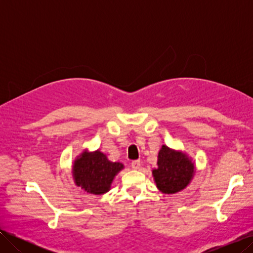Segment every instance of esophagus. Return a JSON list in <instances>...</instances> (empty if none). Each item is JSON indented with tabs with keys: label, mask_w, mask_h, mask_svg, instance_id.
Masks as SVG:
<instances>
[{
	"label": "esophagus",
	"mask_w": 253,
	"mask_h": 253,
	"mask_svg": "<svg viewBox=\"0 0 253 253\" xmlns=\"http://www.w3.org/2000/svg\"><path fill=\"white\" fill-rule=\"evenodd\" d=\"M132 168H133V169L134 170H138L139 169V168H140V160H133V162H132Z\"/></svg>",
	"instance_id": "esophagus-1"
}]
</instances>
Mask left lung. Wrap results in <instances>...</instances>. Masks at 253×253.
I'll list each match as a JSON object with an SVG mask.
<instances>
[{
	"mask_svg": "<svg viewBox=\"0 0 253 253\" xmlns=\"http://www.w3.org/2000/svg\"><path fill=\"white\" fill-rule=\"evenodd\" d=\"M194 173V163L187 154L165 144L158 153L157 168L152 171L157 188L166 194H174L185 189Z\"/></svg>",
	"mask_w": 253,
	"mask_h": 253,
	"instance_id": "8db88e82",
	"label": "left lung"
}]
</instances>
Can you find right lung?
I'll return each instance as SVG.
<instances>
[{
    "label": "right lung",
    "mask_w": 253,
    "mask_h": 253,
    "mask_svg": "<svg viewBox=\"0 0 253 253\" xmlns=\"http://www.w3.org/2000/svg\"><path fill=\"white\" fill-rule=\"evenodd\" d=\"M122 169L124 165L110 162L99 150L84 151L74 162L73 177L76 185L87 193L101 195L111 189L114 177Z\"/></svg>",
    "instance_id": "obj_1"
}]
</instances>
